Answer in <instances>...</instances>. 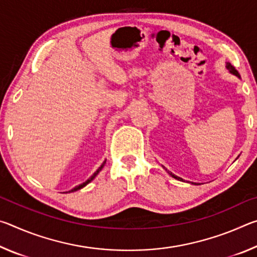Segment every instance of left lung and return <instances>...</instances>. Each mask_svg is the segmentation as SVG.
I'll list each match as a JSON object with an SVG mask.
<instances>
[{
	"label": "left lung",
	"instance_id": "obj_1",
	"mask_svg": "<svg viewBox=\"0 0 257 257\" xmlns=\"http://www.w3.org/2000/svg\"><path fill=\"white\" fill-rule=\"evenodd\" d=\"M225 68H227L228 69V70H229V72L230 73H232V75H234V76H237L238 78H240V75H239V72L236 70V69H234V67H232L231 66V64H230L229 62H227V66H225ZM165 170H167V169H165ZM168 171V170H167ZM168 173H169V175H170L171 177H173V178H175V179H177V180H180V181H184V179H181V178L180 177H177V176H175V175H173V173L172 172H170V171H168ZM191 184H193V185H198V184H194V182H191Z\"/></svg>",
	"mask_w": 257,
	"mask_h": 257
}]
</instances>
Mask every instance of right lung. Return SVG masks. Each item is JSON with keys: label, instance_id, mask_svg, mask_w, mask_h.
<instances>
[{"label": "right lung", "instance_id": "obj_1", "mask_svg": "<svg viewBox=\"0 0 257 257\" xmlns=\"http://www.w3.org/2000/svg\"><path fill=\"white\" fill-rule=\"evenodd\" d=\"M105 162H106V160H105V161H104V162H103V163L101 164V167H99V168L97 169V170H96V171H95V172L93 173V176H92V177H89V178H88V179H87V180H86L85 182H82V184H80L79 186H76V187H75V188H72L71 190H69V193H72V191L79 190V189H81V188H82V187H85L86 185H88V184H89V182H90V181H92V180L94 179V178H95V177H96V176L98 175V173H99V171H101V170H102V169H103V167H104V164H105ZM67 193H68V191H67Z\"/></svg>", "mask_w": 257, "mask_h": 257}]
</instances>
